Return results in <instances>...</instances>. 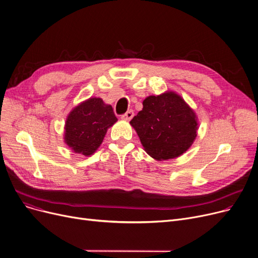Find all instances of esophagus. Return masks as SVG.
<instances>
[{
  "mask_svg": "<svg viewBox=\"0 0 258 258\" xmlns=\"http://www.w3.org/2000/svg\"><path fill=\"white\" fill-rule=\"evenodd\" d=\"M133 117H134V112H133L132 110H130V111H127L125 114H123V115L121 116V119H123V120H125V121H130Z\"/></svg>",
  "mask_w": 258,
  "mask_h": 258,
  "instance_id": "34e87169",
  "label": "esophagus"
}]
</instances>
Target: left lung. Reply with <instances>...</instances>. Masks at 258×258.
<instances>
[{
  "label": "left lung",
  "mask_w": 258,
  "mask_h": 258,
  "mask_svg": "<svg viewBox=\"0 0 258 258\" xmlns=\"http://www.w3.org/2000/svg\"><path fill=\"white\" fill-rule=\"evenodd\" d=\"M145 152L158 161L184 154L197 137L198 118L192 108L174 92L143 100V108L131 120Z\"/></svg>",
  "instance_id": "left-lung-1"
}]
</instances>
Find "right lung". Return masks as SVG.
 Returning a JSON list of instances; mask_svg holds the SVG:
<instances>
[{"instance_id": "1", "label": "right lung", "mask_w": 258, "mask_h": 258, "mask_svg": "<svg viewBox=\"0 0 258 258\" xmlns=\"http://www.w3.org/2000/svg\"><path fill=\"white\" fill-rule=\"evenodd\" d=\"M113 107L101 98H89L75 106L66 120L64 142L74 153L91 156L117 121Z\"/></svg>"}]
</instances>
